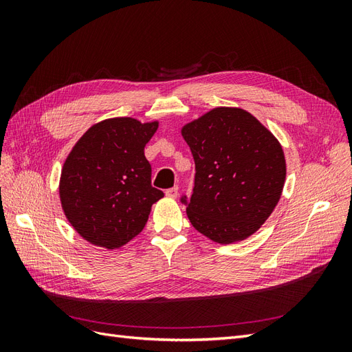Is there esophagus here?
Listing matches in <instances>:
<instances>
[{
    "mask_svg": "<svg viewBox=\"0 0 352 352\" xmlns=\"http://www.w3.org/2000/svg\"><path fill=\"white\" fill-rule=\"evenodd\" d=\"M177 194H179V188L177 186H173V188H170V189L166 190V197H168V198H176Z\"/></svg>",
    "mask_w": 352,
    "mask_h": 352,
    "instance_id": "1",
    "label": "esophagus"
}]
</instances>
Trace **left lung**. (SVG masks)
Here are the masks:
<instances>
[{
  "label": "left lung",
  "instance_id": "1",
  "mask_svg": "<svg viewBox=\"0 0 352 352\" xmlns=\"http://www.w3.org/2000/svg\"><path fill=\"white\" fill-rule=\"evenodd\" d=\"M195 162L192 195L180 201L192 226L219 243L247 239L269 219L286 177L283 150L242 109L219 107L184 126Z\"/></svg>",
  "mask_w": 352,
  "mask_h": 352
}]
</instances>
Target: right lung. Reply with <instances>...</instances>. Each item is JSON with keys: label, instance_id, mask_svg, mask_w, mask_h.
I'll return each instance as SVG.
<instances>
[{"label": "right lung", "instance_id": "obj_1", "mask_svg": "<svg viewBox=\"0 0 352 352\" xmlns=\"http://www.w3.org/2000/svg\"><path fill=\"white\" fill-rule=\"evenodd\" d=\"M158 127L132 117L94 124L73 146L60 179L61 207L88 242L109 250L140 235L163 190L151 185L144 148Z\"/></svg>", "mask_w": 352, "mask_h": 352}]
</instances>
